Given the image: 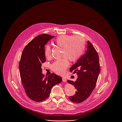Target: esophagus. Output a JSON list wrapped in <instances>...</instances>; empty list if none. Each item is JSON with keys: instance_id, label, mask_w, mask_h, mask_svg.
<instances>
[{"instance_id": "esophagus-1", "label": "esophagus", "mask_w": 122, "mask_h": 122, "mask_svg": "<svg viewBox=\"0 0 122 122\" xmlns=\"http://www.w3.org/2000/svg\"><path fill=\"white\" fill-rule=\"evenodd\" d=\"M62 81L64 82H66V79L65 77H63L62 78Z\"/></svg>"}]
</instances>
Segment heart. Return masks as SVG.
<instances>
[{
	"mask_svg": "<svg viewBox=\"0 0 122 122\" xmlns=\"http://www.w3.org/2000/svg\"><path fill=\"white\" fill-rule=\"evenodd\" d=\"M55 43L62 47L61 59L56 60L51 66L53 71L58 74H63L69 66L68 58L71 61L77 60L81 55L84 47V40L79 36L61 35L55 40ZM45 56L49 58L51 56V47L47 45L44 49Z\"/></svg>",
	"mask_w": 122,
	"mask_h": 122,
	"instance_id": "1",
	"label": "heart"
}]
</instances>
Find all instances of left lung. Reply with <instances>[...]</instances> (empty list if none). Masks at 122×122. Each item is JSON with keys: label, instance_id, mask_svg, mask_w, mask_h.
Returning a JSON list of instances; mask_svg holds the SVG:
<instances>
[{"label": "left lung", "instance_id": "1", "mask_svg": "<svg viewBox=\"0 0 122 122\" xmlns=\"http://www.w3.org/2000/svg\"><path fill=\"white\" fill-rule=\"evenodd\" d=\"M74 71L78 78L75 81H67L76 88L75 95L69 99L76 103H81L87 98L95 89L100 72L99 57L97 53L89 41L85 54L71 66L70 71Z\"/></svg>", "mask_w": 122, "mask_h": 122}]
</instances>
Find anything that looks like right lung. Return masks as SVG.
<instances>
[{
    "instance_id": "1",
    "label": "right lung",
    "mask_w": 122,
    "mask_h": 122,
    "mask_svg": "<svg viewBox=\"0 0 122 122\" xmlns=\"http://www.w3.org/2000/svg\"><path fill=\"white\" fill-rule=\"evenodd\" d=\"M54 37L48 34L38 36L25 47L21 56L19 67L23 85L27 96L36 102L45 100L52 87L62 81L55 73L46 78L42 73L41 64L46 61L45 45Z\"/></svg>"
}]
</instances>
